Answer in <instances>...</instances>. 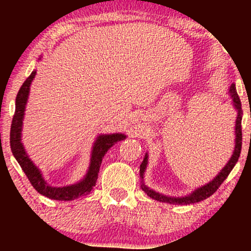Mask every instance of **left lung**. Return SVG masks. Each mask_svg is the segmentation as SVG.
Instances as JSON below:
<instances>
[{"label":"left lung","mask_w":251,"mask_h":251,"mask_svg":"<svg viewBox=\"0 0 251 251\" xmlns=\"http://www.w3.org/2000/svg\"><path fill=\"white\" fill-rule=\"evenodd\" d=\"M227 93H229L230 98H231L232 106H234L236 112H237V117H236V122H235V148H234V152H232L231 157H230L229 162H227L226 164V166L218 172V175L216 176L214 179L210 180L209 183L204 184L203 186H200V188L196 189L195 191H192L191 194L183 196V197H172V196L159 194V192L154 191L153 189H150L149 186H146L145 183H144V176H145V171H146V168H148V162H149V154L146 153L143 163L140 164V178H142L140 188H142L143 191L148 196H150L152 200L163 201V203H169V204H180V205L198 203V201L206 200V198L210 197L212 194H215L216 190L220 188L221 184L226 179V177L229 176L230 172H231V170L234 169V166L236 165V163H237L238 158H240V154H241V149H242L241 123H242V114H243L241 100L237 94V91H236L235 83H232V85L230 86L229 92H227Z\"/></svg>","instance_id":"left-lung-1"}]
</instances>
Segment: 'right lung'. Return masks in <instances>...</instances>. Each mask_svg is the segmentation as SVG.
<instances>
[{"label":"right lung","instance_id":"obj_1","mask_svg":"<svg viewBox=\"0 0 251 251\" xmlns=\"http://www.w3.org/2000/svg\"><path fill=\"white\" fill-rule=\"evenodd\" d=\"M41 60V57H40ZM36 71L31 72L29 76L25 79L24 85L20 88L19 93L16 96L15 101V114H14L13 123L10 128V149L14 157L20 164L25 176L39 194H41L50 200L55 201H74L81 196L88 195L93 190L97 184L98 174H99L100 165H101L103 155L117 142L124 140L126 135L124 133H112V134H99L97 137L96 142L93 144L91 153V162L87 170V174L81 180L75 184L66 186H51L43 178L42 172L40 169L31 162L29 155L25 152L24 144L21 142L22 137V125H24V118L25 105L28 101L29 96L31 81L35 77Z\"/></svg>","mask_w":251,"mask_h":251}]
</instances>
